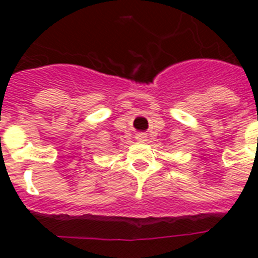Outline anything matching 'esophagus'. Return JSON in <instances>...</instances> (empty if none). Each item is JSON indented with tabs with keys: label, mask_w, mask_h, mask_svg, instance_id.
I'll return each mask as SVG.
<instances>
[{
	"label": "esophagus",
	"mask_w": 258,
	"mask_h": 258,
	"mask_svg": "<svg viewBox=\"0 0 258 258\" xmlns=\"http://www.w3.org/2000/svg\"><path fill=\"white\" fill-rule=\"evenodd\" d=\"M139 142H146V139H147V134L145 133H138L137 137H135Z\"/></svg>",
	"instance_id": "esophagus-1"
}]
</instances>
